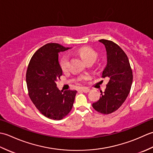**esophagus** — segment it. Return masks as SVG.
I'll return each instance as SVG.
<instances>
[{
  "label": "esophagus",
  "instance_id": "obj_1",
  "mask_svg": "<svg viewBox=\"0 0 153 153\" xmlns=\"http://www.w3.org/2000/svg\"><path fill=\"white\" fill-rule=\"evenodd\" d=\"M81 91H82L84 93H89L90 91V89H86V88H82L81 89Z\"/></svg>",
  "mask_w": 153,
  "mask_h": 153
}]
</instances>
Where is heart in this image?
<instances>
[{
	"instance_id": "1",
	"label": "heart",
	"mask_w": 153,
	"mask_h": 153,
	"mask_svg": "<svg viewBox=\"0 0 153 153\" xmlns=\"http://www.w3.org/2000/svg\"><path fill=\"white\" fill-rule=\"evenodd\" d=\"M77 53H78L81 58L87 63L90 62H94L97 59V56H98L97 52L93 48L89 47H83L79 48L77 50ZM60 66L62 70L63 71H67L68 66H69V57L67 55H64V56L60 58ZM89 78V76H87V75H83V76L79 77L78 82H83L84 81L87 80Z\"/></svg>"
}]
</instances>
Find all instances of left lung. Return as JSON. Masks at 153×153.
I'll return each mask as SVG.
<instances>
[{
  "instance_id": "8db88e82",
  "label": "left lung",
  "mask_w": 153,
  "mask_h": 153,
  "mask_svg": "<svg viewBox=\"0 0 153 153\" xmlns=\"http://www.w3.org/2000/svg\"><path fill=\"white\" fill-rule=\"evenodd\" d=\"M105 45L107 64L102 74V78L108 80L105 92L92 106L96 111L109 114L118 110L128 97L133 82L130 64L121 48L112 41L100 39Z\"/></svg>"
}]
</instances>
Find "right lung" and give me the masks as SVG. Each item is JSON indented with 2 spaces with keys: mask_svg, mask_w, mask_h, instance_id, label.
Returning <instances> with one entry per match:
<instances>
[{
  "mask_svg": "<svg viewBox=\"0 0 153 153\" xmlns=\"http://www.w3.org/2000/svg\"><path fill=\"white\" fill-rule=\"evenodd\" d=\"M58 43H47L35 52L28 64L26 83L32 102L42 114L60 120L72 108L76 91H63L56 82L62 75L58 53L68 50Z\"/></svg>",
  "mask_w": 153,
  "mask_h": 153,
  "instance_id": "add662e5",
  "label": "right lung"
}]
</instances>
